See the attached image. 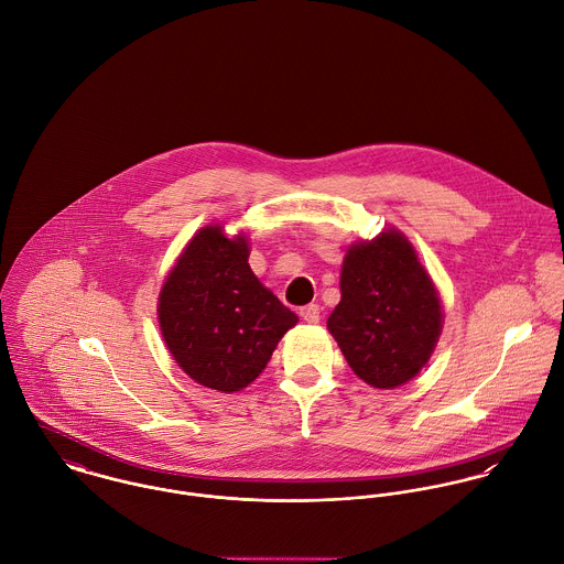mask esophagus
<instances>
[{
  "label": "esophagus",
  "mask_w": 564,
  "mask_h": 564,
  "mask_svg": "<svg viewBox=\"0 0 564 564\" xmlns=\"http://www.w3.org/2000/svg\"><path fill=\"white\" fill-rule=\"evenodd\" d=\"M301 317L310 324H317L319 322V307L317 305H305L301 307Z\"/></svg>",
  "instance_id": "obj_1"
}]
</instances>
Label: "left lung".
I'll list each match as a JSON object with an SVG mask.
<instances>
[{
  "mask_svg": "<svg viewBox=\"0 0 564 564\" xmlns=\"http://www.w3.org/2000/svg\"><path fill=\"white\" fill-rule=\"evenodd\" d=\"M341 301L326 319L352 372L376 389L409 382L441 335V301L411 242L384 229L352 245L341 265Z\"/></svg>",
  "mask_w": 564,
  "mask_h": 564,
  "instance_id": "8db88e82",
  "label": "left lung"
}]
</instances>
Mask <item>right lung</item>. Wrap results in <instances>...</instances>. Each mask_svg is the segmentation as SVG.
<instances>
[{
  "mask_svg": "<svg viewBox=\"0 0 564 564\" xmlns=\"http://www.w3.org/2000/svg\"><path fill=\"white\" fill-rule=\"evenodd\" d=\"M158 317L180 368L223 393L251 384L299 322L252 274L247 236L229 240L220 225L203 227L180 254L162 285Z\"/></svg>",
  "mask_w": 564,
  "mask_h": 564,
  "instance_id": "obj_1",
  "label": "right lung"
}]
</instances>
